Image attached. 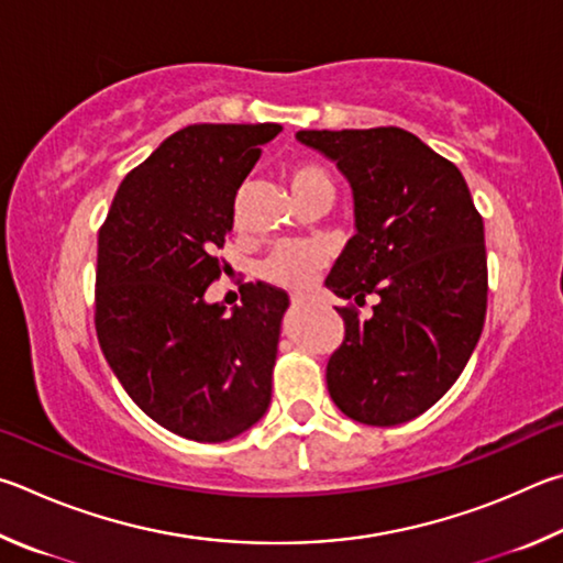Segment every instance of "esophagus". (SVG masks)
<instances>
[{
	"mask_svg": "<svg viewBox=\"0 0 563 563\" xmlns=\"http://www.w3.org/2000/svg\"><path fill=\"white\" fill-rule=\"evenodd\" d=\"M291 303L294 307H301V303H307V297L303 294H291Z\"/></svg>",
	"mask_w": 563,
	"mask_h": 563,
	"instance_id": "1",
	"label": "esophagus"
}]
</instances>
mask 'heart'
I'll list each match as a JSON object with an SVG mask.
<instances>
[{
	"label": "heart",
	"mask_w": 563,
	"mask_h": 563,
	"mask_svg": "<svg viewBox=\"0 0 563 563\" xmlns=\"http://www.w3.org/2000/svg\"><path fill=\"white\" fill-rule=\"evenodd\" d=\"M287 177L299 202L317 192L333 195V180L317 163H291L287 167ZM323 262H327V252L317 242H282L264 256L260 264V274L266 282L276 284V287L307 289L313 282V276L319 274Z\"/></svg>",
	"instance_id": "b5f03b06"
}]
</instances>
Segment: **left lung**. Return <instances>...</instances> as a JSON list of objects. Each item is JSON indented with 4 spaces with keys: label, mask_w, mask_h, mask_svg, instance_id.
Here are the masks:
<instances>
[{
    "label": "left lung",
    "mask_w": 563,
    "mask_h": 563,
    "mask_svg": "<svg viewBox=\"0 0 563 563\" xmlns=\"http://www.w3.org/2000/svg\"><path fill=\"white\" fill-rule=\"evenodd\" d=\"M353 190L356 234L327 287L376 307L336 309L346 336L327 366L343 416L400 426L445 396L475 351L487 313L485 224L455 165L402 128L299 131Z\"/></svg>",
    "instance_id": "8db88e82"
}]
</instances>
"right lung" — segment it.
<instances>
[{"instance_id": "right-lung-1", "label": "right lung", "mask_w": 563, "mask_h": 563, "mask_svg": "<svg viewBox=\"0 0 563 563\" xmlns=\"http://www.w3.org/2000/svg\"><path fill=\"white\" fill-rule=\"evenodd\" d=\"M276 123H197L123 177L98 232L96 333L128 396L157 426L224 442L260 420L289 297L250 284L224 313L205 291L222 274L234 195Z\"/></svg>"}]
</instances>
